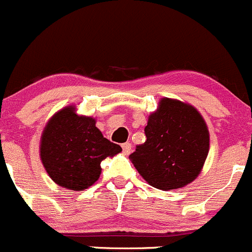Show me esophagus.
<instances>
[{
	"label": "esophagus",
	"instance_id": "obj_1",
	"mask_svg": "<svg viewBox=\"0 0 252 252\" xmlns=\"http://www.w3.org/2000/svg\"><path fill=\"white\" fill-rule=\"evenodd\" d=\"M123 151H124V153H125V154H129V153H131V151H132L131 143H128V142H126V143H124V144H123Z\"/></svg>",
	"mask_w": 252,
	"mask_h": 252
}]
</instances>
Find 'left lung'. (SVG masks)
<instances>
[{"mask_svg":"<svg viewBox=\"0 0 252 252\" xmlns=\"http://www.w3.org/2000/svg\"><path fill=\"white\" fill-rule=\"evenodd\" d=\"M147 139L129 156L142 178L159 190L195 180L210 149L205 120L193 106L164 98L144 127Z\"/></svg>","mask_w":252,"mask_h":252,"instance_id":"left-lung-1","label":"left lung"}]
</instances>
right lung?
Listing matches in <instances>:
<instances>
[{
    "instance_id": "1",
    "label": "right lung",
    "mask_w": 252,
    "mask_h": 252,
    "mask_svg": "<svg viewBox=\"0 0 252 252\" xmlns=\"http://www.w3.org/2000/svg\"><path fill=\"white\" fill-rule=\"evenodd\" d=\"M123 151L95 127V120L78 116L73 106L55 114L41 136L40 157L50 178L64 189L83 191L101 173V160Z\"/></svg>"
}]
</instances>
